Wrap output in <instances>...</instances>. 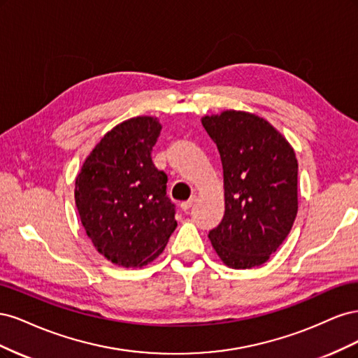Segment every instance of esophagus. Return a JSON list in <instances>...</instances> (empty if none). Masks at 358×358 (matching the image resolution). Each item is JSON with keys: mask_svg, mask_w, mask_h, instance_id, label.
I'll list each match as a JSON object with an SVG mask.
<instances>
[{"mask_svg": "<svg viewBox=\"0 0 358 358\" xmlns=\"http://www.w3.org/2000/svg\"><path fill=\"white\" fill-rule=\"evenodd\" d=\"M197 201V199L196 197H191L188 201H183V203H180V209L183 210V212H188L192 206H194V203Z\"/></svg>", "mask_w": 358, "mask_h": 358, "instance_id": "obj_1", "label": "esophagus"}]
</instances>
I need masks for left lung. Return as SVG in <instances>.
Listing matches in <instances>:
<instances>
[{"instance_id": "obj_1", "label": "left lung", "mask_w": 358, "mask_h": 358, "mask_svg": "<svg viewBox=\"0 0 358 358\" xmlns=\"http://www.w3.org/2000/svg\"><path fill=\"white\" fill-rule=\"evenodd\" d=\"M201 124L218 148L225 210L209 231L216 254L233 268L264 264L282 245L297 215L296 154L263 117L227 110Z\"/></svg>"}]
</instances>
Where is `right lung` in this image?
Here are the masks:
<instances>
[{"instance_id":"1","label":"right lung","mask_w":358,"mask_h":358,"mask_svg":"<svg viewBox=\"0 0 358 358\" xmlns=\"http://www.w3.org/2000/svg\"><path fill=\"white\" fill-rule=\"evenodd\" d=\"M161 125L137 116L116 125L85 159L74 199L86 234L101 255L122 267H142L176 229L167 175L152 161Z\"/></svg>"}]
</instances>
